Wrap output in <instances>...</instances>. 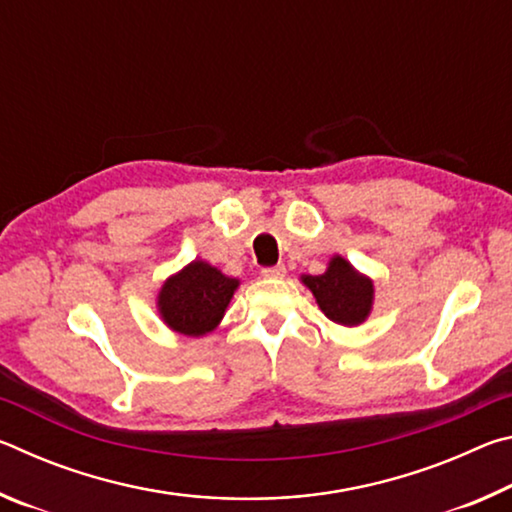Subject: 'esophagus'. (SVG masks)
Listing matches in <instances>:
<instances>
[{"label":"esophagus","instance_id":"1","mask_svg":"<svg viewBox=\"0 0 512 512\" xmlns=\"http://www.w3.org/2000/svg\"><path fill=\"white\" fill-rule=\"evenodd\" d=\"M284 273H287V268H284V264H275V266L262 268V275L264 277H284Z\"/></svg>","mask_w":512,"mask_h":512}]
</instances>
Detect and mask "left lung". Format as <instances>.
I'll return each mask as SVG.
<instances>
[{"mask_svg": "<svg viewBox=\"0 0 512 512\" xmlns=\"http://www.w3.org/2000/svg\"><path fill=\"white\" fill-rule=\"evenodd\" d=\"M323 314L339 325H359L372 307V282L359 275L343 257H334L323 275H305Z\"/></svg>", "mask_w": 512, "mask_h": 512, "instance_id": "1", "label": "left lung"}]
</instances>
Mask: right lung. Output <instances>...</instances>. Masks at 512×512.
<instances>
[{
	"mask_svg": "<svg viewBox=\"0 0 512 512\" xmlns=\"http://www.w3.org/2000/svg\"><path fill=\"white\" fill-rule=\"evenodd\" d=\"M237 287L235 277H225L205 262H192L164 282L158 298L160 314L173 332L203 336L219 325Z\"/></svg>",
	"mask_w": 512,
	"mask_h": 512,
	"instance_id": "1",
	"label": "right lung"
}]
</instances>
